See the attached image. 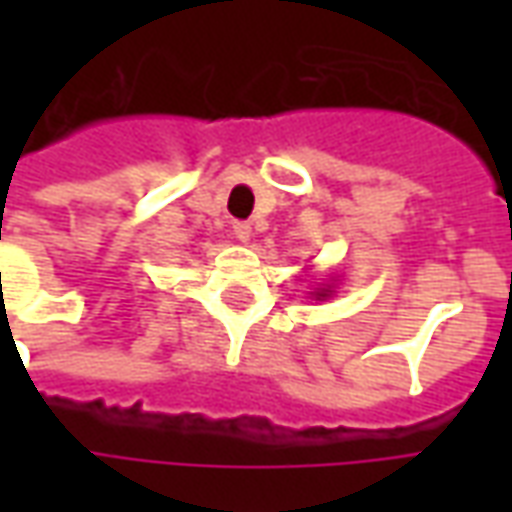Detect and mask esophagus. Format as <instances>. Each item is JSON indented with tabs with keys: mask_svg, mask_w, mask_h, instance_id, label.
<instances>
[{
	"mask_svg": "<svg viewBox=\"0 0 512 512\" xmlns=\"http://www.w3.org/2000/svg\"><path fill=\"white\" fill-rule=\"evenodd\" d=\"M233 235L238 241H249V235H252V224L249 222H233Z\"/></svg>",
	"mask_w": 512,
	"mask_h": 512,
	"instance_id": "obj_1",
	"label": "esophagus"
}]
</instances>
